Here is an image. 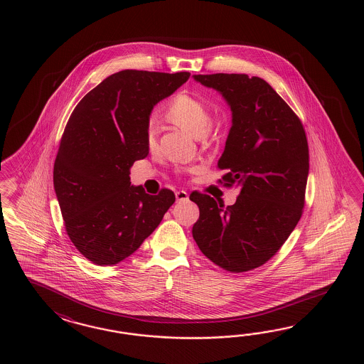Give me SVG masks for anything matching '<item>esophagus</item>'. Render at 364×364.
<instances>
[{"instance_id": "1", "label": "esophagus", "mask_w": 364, "mask_h": 364, "mask_svg": "<svg viewBox=\"0 0 364 364\" xmlns=\"http://www.w3.org/2000/svg\"><path fill=\"white\" fill-rule=\"evenodd\" d=\"M176 198H177V201L188 200V193L183 191V190H181V191L176 193Z\"/></svg>"}]
</instances>
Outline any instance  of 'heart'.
I'll list each match as a JSON object with an SVG mask.
<instances>
[{
	"label": "heart",
	"mask_w": 364,
	"mask_h": 364,
	"mask_svg": "<svg viewBox=\"0 0 364 364\" xmlns=\"http://www.w3.org/2000/svg\"><path fill=\"white\" fill-rule=\"evenodd\" d=\"M166 117L171 122L191 132L193 136L204 139L212 132V112L207 102L190 93H178L169 102ZM157 140V127L154 121H149L146 127V143L154 147Z\"/></svg>",
	"instance_id": "obj_1"
}]
</instances>
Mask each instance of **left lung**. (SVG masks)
<instances>
[{"label": "left lung", "instance_id": "left-lung-1", "mask_svg": "<svg viewBox=\"0 0 364 364\" xmlns=\"http://www.w3.org/2000/svg\"><path fill=\"white\" fill-rule=\"evenodd\" d=\"M223 93L232 126L217 168L218 183L240 187L232 205L193 191L199 218L193 237L212 263L230 273L252 271L279 252L301 220L309 171L302 121L262 77L193 75Z\"/></svg>", "mask_w": 364, "mask_h": 364}]
</instances>
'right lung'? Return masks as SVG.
Segmentation results:
<instances>
[{
  "label": "right lung",
  "mask_w": 364,
  "mask_h": 364,
  "mask_svg": "<svg viewBox=\"0 0 364 364\" xmlns=\"http://www.w3.org/2000/svg\"><path fill=\"white\" fill-rule=\"evenodd\" d=\"M190 77L122 70L104 79L73 110L53 168L65 229L77 251L96 265L135 252L176 201L169 188L149 195L130 182V168L146 159V127L156 104Z\"/></svg>",
  "instance_id": "add662e5"
}]
</instances>
